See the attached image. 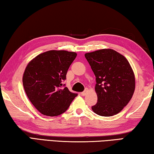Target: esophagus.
<instances>
[{"instance_id": "esophagus-1", "label": "esophagus", "mask_w": 154, "mask_h": 154, "mask_svg": "<svg viewBox=\"0 0 154 154\" xmlns=\"http://www.w3.org/2000/svg\"><path fill=\"white\" fill-rule=\"evenodd\" d=\"M87 93H88V89H86L84 91L81 93V95H82V96H85V95H86V94H87Z\"/></svg>"}]
</instances>
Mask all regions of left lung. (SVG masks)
<instances>
[{
  "label": "left lung",
  "mask_w": 154,
  "mask_h": 154,
  "mask_svg": "<svg viewBox=\"0 0 154 154\" xmlns=\"http://www.w3.org/2000/svg\"><path fill=\"white\" fill-rule=\"evenodd\" d=\"M96 77L95 91L97 104L93 111L110 117L122 111L135 90V75L130 63L123 55L109 48L85 54Z\"/></svg>",
  "instance_id": "1"
}]
</instances>
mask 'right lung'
I'll return each mask as SVG.
<instances>
[{
	"mask_svg": "<svg viewBox=\"0 0 154 154\" xmlns=\"http://www.w3.org/2000/svg\"><path fill=\"white\" fill-rule=\"evenodd\" d=\"M76 56L74 52L49 50L28 63L22 77L24 91L42 114L50 117L62 114L77 96L62 83Z\"/></svg>",
	"mask_w": 154,
	"mask_h": 154,
	"instance_id": "add662e5",
	"label": "right lung"
}]
</instances>
